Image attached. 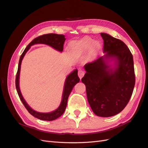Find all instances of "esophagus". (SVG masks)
Segmentation results:
<instances>
[{
	"label": "esophagus",
	"mask_w": 148,
	"mask_h": 148,
	"mask_svg": "<svg viewBox=\"0 0 148 148\" xmlns=\"http://www.w3.org/2000/svg\"><path fill=\"white\" fill-rule=\"evenodd\" d=\"M85 73V71L83 69H80L78 70V77H79L80 79H82V77L84 75Z\"/></svg>",
	"instance_id": "obj_1"
}]
</instances>
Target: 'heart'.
Masks as SVG:
<instances>
[{"mask_svg":"<svg viewBox=\"0 0 148 148\" xmlns=\"http://www.w3.org/2000/svg\"><path fill=\"white\" fill-rule=\"evenodd\" d=\"M91 38L85 37L73 43V47L78 51H86L91 45V50L93 52H96L101 48V44L99 41H93ZM92 44L91 45L90 44Z\"/></svg>","mask_w":148,"mask_h":148,"instance_id":"obj_1","label":"heart"}]
</instances>
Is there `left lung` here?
Wrapping results in <instances>:
<instances>
[{
    "mask_svg": "<svg viewBox=\"0 0 148 148\" xmlns=\"http://www.w3.org/2000/svg\"><path fill=\"white\" fill-rule=\"evenodd\" d=\"M101 35L106 54L85 64L86 73L82 82L86 85L88 101L93 112L109 117L120 113L127 105L135 86V75L133 56L126 44L108 34ZM106 58H115L117 64L107 69Z\"/></svg>",
    "mask_w": 148,
    "mask_h": 148,
    "instance_id": "8db88e82",
    "label": "left lung"
}]
</instances>
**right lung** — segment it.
Wrapping results in <instances>:
<instances>
[{"label": "right lung", "mask_w": 148, "mask_h": 148, "mask_svg": "<svg viewBox=\"0 0 148 148\" xmlns=\"http://www.w3.org/2000/svg\"><path fill=\"white\" fill-rule=\"evenodd\" d=\"M65 36L63 34H43L42 36H40L38 38H36L34 39L32 41H31L25 49L23 52L22 53L21 56H20L18 67V71L16 75V79H15V86L16 88V91L22 103L25 106V108L28 110L29 113L30 114L34 116V117L39 119L42 120H46V121H52L53 120H56L57 118L64 114L65 110L66 109V104H67V101H68V98L70 95V92L72 91V89L73 88L75 85L77 83H79V78L78 76V70L77 69H75L73 71H72L68 77H66L65 84H64V88L63 91V95H62V99L61 101L60 104L58 108L53 112L49 113H41L38 112L32 109L31 107L28 106V104L26 103L24 98L22 96L20 87H19V78H20V68H21V61L23 60L25 55L27 51L29 50V48L31 46L34 45V44H47L53 47V49H56V50L59 51L60 52L63 51L64 49V44L65 41Z\"/></svg>", "instance_id": "1"}]
</instances>
